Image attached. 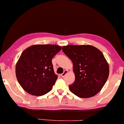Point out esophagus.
Instances as JSON below:
<instances>
[{
    "mask_svg": "<svg viewBox=\"0 0 124 124\" xmlns=\"http://www.w3.org/2000/svg\"><path fill=\"white\" fill-rule=\"evenodd\" d=\"M67 73H68V70H64L63 73L61 74V76H62V78H63V77H65V75H66Z\"/></svg>",
    "mask_w": 124,
    "mask_h": 124,
    "instance_id": "esophagus-1",
    "label": "esophagus"
}]
</instances>
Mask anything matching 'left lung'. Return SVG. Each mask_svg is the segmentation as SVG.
<instances>
[{"label": "left lung", "mask_w": 124, "mask_h": 124, "mask_svg": "<svg viewBox=\"0 0 124 124\" xmlns=\"http://www.w3.org/2000/svg\"><path fill=\"white\" fill-rule=\"evenodd\" d=\"M62 51L72 61L75 81L70 92L82 98L94 96L100 92L109 76V65L103 54L90 45H68Z\"/></svg>", "instance_id": "obj_1"}]
</instances>
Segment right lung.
<instances>
[{
    "instance_id": "add662e5",
    "label": "right lung",
    "mask_w": 124,
    "mask_h": 124,
    "mask_svg": "<svg viewBox=\"0 0 124 124\" xmlns=\"http://www.w3.org/2000/svg\"><path fill=\"white\" fill-rule=\"evenodd\" d=\"M62 47L52 44L31 45L22 52L16 65L18 83L27 93L40 96L52 90L57 80L52 58Z\"/></svg>"
}]
</instances>
